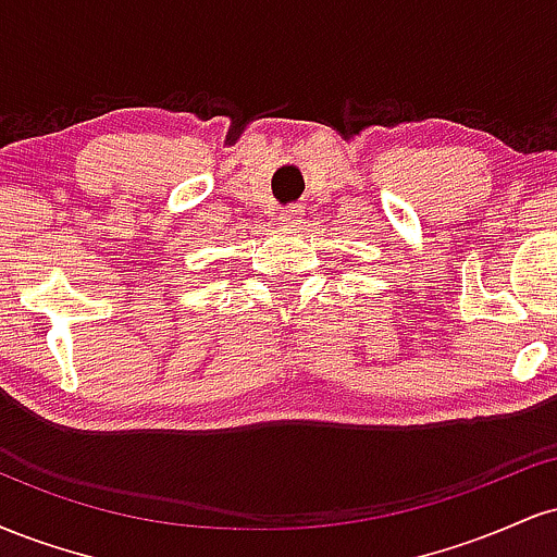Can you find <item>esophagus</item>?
Instances as JSON below:
<instances>
[{
    "label": "esophagus",
    "instance_id": "obj_1",
    "mask_svg": "<svg viewBox=\"0 0 557 557\" xmlns=\"http://www.w3.org/2000/svg\"><path fill=\"white\" fill-rule=\"evenodd\" d=\"M300 216H304V209L293 203V207H285L283 212H280V225H283V227H296L298 222H300Z\"/></svg>",
    "mask_w": 557,
    "mask_h": 557
}]
</instances>
